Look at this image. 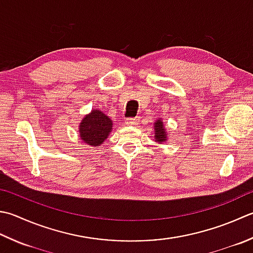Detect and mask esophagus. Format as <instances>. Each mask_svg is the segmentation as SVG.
I'll list each match as a JSON object with an SVG mask.
<instances>
[{"mask_svg": "<svg viewBox=\"0 0 253 253\" xmlns=\"http://www.w3.org/2000/svg\"><path fill=\"white\" fill-rule=\"evenodd\" d=\"M138 122H139V118L138 117H135V118H128V120L126 121V124L127 125H137Z\"/></svg>", "mask_w": 253, "mask_h": 253, "instance_id": "obj_1", "label": "esophagus"}]
</instances>
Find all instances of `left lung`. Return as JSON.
I'll list each match as a JSON object with an SVG mask.
<instances>
[{
	"mask_svg": "<svg viewBox=\"0 0 253 253\" xmlns=\"http://www.w3.org/2000/svg\"><path fill=\"white\" fill-rule=\"evenodd\" d=\"M167 132L165 130V126H163L162 121H157L155 123V139L158 142H165L167 140Z\"/></svg>",
	"mask_w": 253,
	"mask_h": 253,
	"instance_id": "left-lung-1",
	"label": "left lung"
}]
</instances>
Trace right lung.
Listing matches in <instances>:
<instances>
[{
	"label": "right lung",
	"mask_w": 253,
	"mask_h": 253,
	"mask_svg": "<svg viewBox=\"0 0 253 253\" xmlns=\"http://www.w3.org/2000/svg\"><path fill=\"white\" fill-rule=\"evenodd\" d=\"M112 121L101 111L94 110L83 118L80 126L81 139L90 146L97 147L106 139L112 130Z\"/></svg>",
	"instance_id": "1"
}]
</instances>
